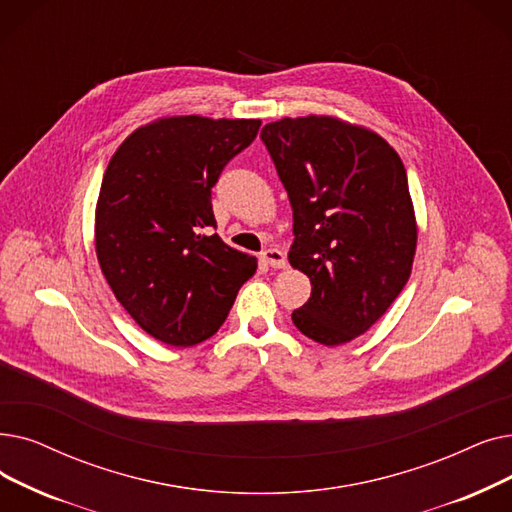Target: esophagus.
<instances>
[{
	"label": "esophagus",
	"instance_id": "obj_1",
	"mask_svg": "<svg viewBox=\"0 0 512 512\" xmlns=\"http://www.w3.org/2000/svg\"><path fill=\"white\" fill-rule=\"evenodd\" d=\"M261 259L268 263L270 268H274V270H284L286 268V255L280 249H265L261 253Z\"/></svg>",
	"mask_w": 512,
	"mask_h": 512
}]
</instances>
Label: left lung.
I'll return each mask as SVG.
<instances>
[{"instance_id": "8db88e82", "label": "left lung", "mask_w": 512, "mask_h": 512, "mask_svg": "<svg viewBox=\"0 0 512 512\" xmlns=\"http://www.w3.org/2000/svg\"><path fill=\"white\" fill-rule=\"evenodd\" d=\"M293 207L288 261L311 282L293 324L335 347L379 320L406 286L418 226L402 159L379 133L330 115L261 129Z\"/></svg>"}]
</instances>
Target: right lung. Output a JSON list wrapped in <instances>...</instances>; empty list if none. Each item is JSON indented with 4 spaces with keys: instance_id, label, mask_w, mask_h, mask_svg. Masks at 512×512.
<instances>
[{
    "instance_id": "obj_1",
    "label": "right lung",
    "mask_w": 512,
    "mask_h": 512,
    "mask_svg": "<svg viewBox=\"0 0 512 512\" xmlns=\"http://www.w3.org/2000/svg\"><path fill=\"white\" fill-rule=\"evenodd\" d=\"M259 119L173 115L131 131L96 203V255L117 301L150 337L192 347L226 322L257 259L217 234L211 188Z\"/></svg>"
}]
</instances>
